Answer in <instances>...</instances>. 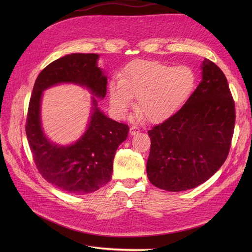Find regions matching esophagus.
Masks as SVG:
<instances>
[{"mask_svg": "<svg viewBox=\"0 0 252 252\" xmlns=\"http://www.w3.org/2000/svg\"><path fill=\"white\" fill-rule=\"evenodd\" d=\"M139 132H140V128L135 127V126H131L130 129H129V133H130L131 135H134V134L139 133Z\"/></svg>", "mask_w": 252, "mask_h": 252, "instance_id": "34e87169", "label": "esophagus"}]
</instances>
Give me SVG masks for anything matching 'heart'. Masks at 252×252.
Masks as SVG:
<instances>
[{
	"label": "heart",
	"mask_w": 252,
	"mask_h": 252,
	"mask_svg": "<svg viewBox=\"0 0 252 252\" xmlns=\"http://www.w3.org/2000/svg\"><path fill=\"white\" fill-rule=\"evenodd\" d=\"M195 84V73L188 66L135 60L125 66L120 79L109 83L110 108L118 119H123L136 96L135 119L161 123L188 101Z\"/></svg>",
	"instance_id": "heart-1"
}]
</instances>
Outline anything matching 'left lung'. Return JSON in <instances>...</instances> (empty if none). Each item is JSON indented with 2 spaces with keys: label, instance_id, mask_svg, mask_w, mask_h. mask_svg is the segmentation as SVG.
<instances>
[{
  "label": "left lung",
  "instance_id": "1",
  "mask_svg": "<svg viewBox=\"0 0 252 252\" xmlns=\"http://www.w3.org/2000/svg\"><path fill=\"white\" fill-rule=\"evenodd\" d=\"M202 81L184 106L148 131L152 185L184 191L203 184L226 161L234 130V102L223 71L205 59Z\"/></svg>",
  "mask_w": 252,
  "mask_h": 252
}]
</instances>
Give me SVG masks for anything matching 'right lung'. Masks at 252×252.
Instances as JSON below:
<instances>
[{"mask_svg":"<svg viewBox=\"0 0 252 252\" xmlns=\"http://www.w3.org/2000/svg\"><path fill=\"white\" fill-rule=\"evenodd\" d=\"M96 53H71L53 61L37 75L30 97L26 135L34 163L50 184L71 194L91 193L111 180L116 151L129 127L105 116L97 99L107 91V77L97 67ZM59 83H75L90 90L92 114L87 131L70 145L51 142L40 121L42 91Z\"/></svg>","mask_w":252,"mask_h":252,"instance_id":"1","label":"right lung"}]
</instances>
